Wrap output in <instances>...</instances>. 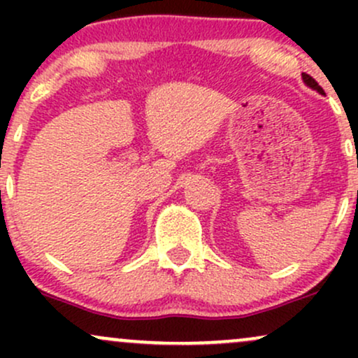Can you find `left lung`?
I'll list each match as a JSON object with an SVG mask.
<instances>
[{"instance_id": "obj_1", "label": "left lung", "mask_w": 358, "mask_h": 358, "mask_svg": "<svg viewBox=\"0 0 358 358\" xmlns=\"http://www.w3.org/2000/svg\"><path fill=\"white\" fill-rule=\"evenodd\" d=\"M301 77H303V82H305V84L308 85V87L313 89V90H316V92H320V94H324V92H323V89L320 87L318 82H316V80L313 79V77L308 76V73H301Z\"/></svg>"}]
</instances>
